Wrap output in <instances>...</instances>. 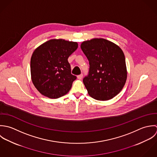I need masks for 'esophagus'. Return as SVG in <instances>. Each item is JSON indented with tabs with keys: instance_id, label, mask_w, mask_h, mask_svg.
<instances>
[{
	"instance_id": "obj_1",
	"label": "esophagus",
	"mask_w": 157,
	"mask_h": 157,
	"mask_svg": "<svg viewBox=\"0 0 157 157\" xmlns=\"http://www.w3.org/2000/svg\"><path fill=\"white\" fill-rule=\"evenodd\" d=\"M82 77H83L82 74H81V75H78V76H77V78H78V79H81L82 78Z\"/></svg>"
}]
</instances>
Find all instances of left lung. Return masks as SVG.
Masks as SVG:
<instances>
[{
  "instance_id": "obj_1",
  "label": "left lung",
  "mask_w": 157,
  "mask_h": 157,
  "mask_svg": "<svg viewBox=\"0 0 157 157\" xmlns=\"http://www.w3.org/2000/svg\"><path fill=\"white\" fill-rule=\"evenodd\" d=\"M81 48L90 64L89 75L83 79L88 94L99 101L112 99L122 90L127 80L123 50L103 38L84 41Z\"/></svg>"
}]
</instances>
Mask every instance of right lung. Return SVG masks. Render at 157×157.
I'll return each mask as SVG.
<instances>
[{"mask_svg": "<svg viewBox=\"0 0 157 157\" xmlns=\"http://www.w3.org/2000/svg\"><path fill=\"white\" fill-rule=\"evenodd\" d=\"M78 47L76 42L53 39L34 50L30 61L31 78L40 94L56 99L70 91L76 77L71 74L68 58Z\"/></svg>", "mask_w": 157, "mask_h": 157, "instance_id": "right-lung-1", "label": "right lung"}]
</instances>
